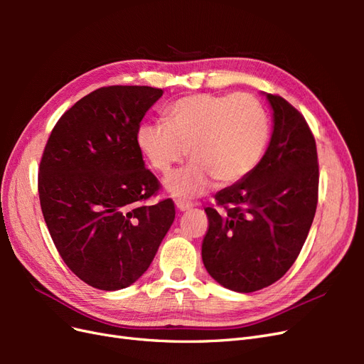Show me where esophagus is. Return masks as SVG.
I'll return each mask as SVG.
<instances>
[{
	"label": "esophagus",
	"instance_id": "34e87169",
	"mask_svg": "<svg viewBox=\"0 0 364 364\" xmlns=\"http://www.w3.org/2000/svg\"><path fill=\"white\" fill-rule=\"evenodd\" d=\"M176 208H178L179 211H190V209L193 208V203L183 202V200H176Z\"/></svg>",
	"mask_w": 364,
	"mask_h": 364
}]
</instances>
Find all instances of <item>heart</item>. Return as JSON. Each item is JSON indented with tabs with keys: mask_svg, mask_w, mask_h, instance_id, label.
Instances as JSON below:
<instances>
[{
	"mask_svg": "<svg viewBox=\"0 0 364 364\" xmlns=\"http://www.w3.org/2000/svg\"><path fill=\"white\" fill-rule=\"evenodd\" d=\"M161 123L141 124L136 147L153 170L168 173L188 150V167L164 181L167 193L191 199L238 183L258 167L270 141L266 107L246 92L193 94L173 102Z\"/></svg>",
	"mask_w": 364,
	"mask_h": 364,
	"instance_id": "b5f03b06",
	"label": "heart"
}]
</instances>
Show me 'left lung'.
Wrapping results in <instances>:
<instances>
[{"instance_id": "obj_1", "label": "left lung", "mask_w": 364, "mask_h": 364, "mask_svg": "<svg viewBox=\"0 0 364 364\" xmlns=\"http://www.w3.org/2000/svg\"><path fill=\"white\" fill-rule=\"evenodd\" d=\"M273 111L270 144L246 179L208 206L202 259L223 287L252 293L281 279L310 232L317 206L316 141L304 115L279 95L266 94Z\"/></svg>"}]
</instances>
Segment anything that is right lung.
<instances>
[{
  "instance_id": "obj_1",
  "label": "right lung",
  "mask_w": 364,
  "mask_h": 364,
  "mask_svg": "<svg viewBox=\"0 0 364 364\" xmlns=\"http://www.w3.org/2000/svg\"><path fill=\"white\" fill-rule=\"evenodd\" d=\"M162 92L119 85L95 90L59 118L43 149V218L65 264L94 289L134 284L174 220L171 199L142 205L159 182L136 147L141 119Z\"/></svg>"
}]
</instances>
